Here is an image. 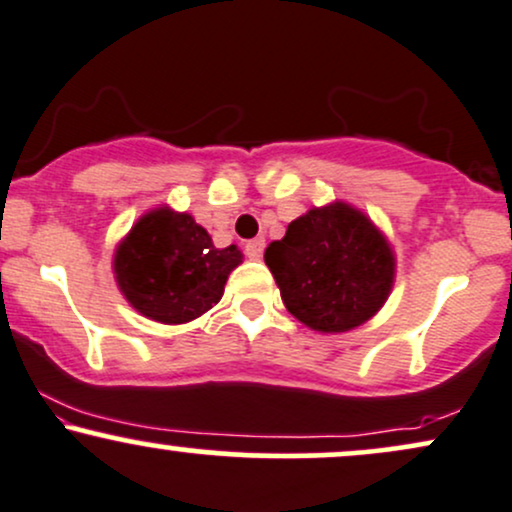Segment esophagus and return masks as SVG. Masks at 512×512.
Segmentation results:
<instances>
[{
	"mask_svg": "<svg viewBox=\"0 0 512 512\" xmlns=\"http://www.w3.org/2000/svg\"><path fill=\"white\" fill-rule=\"evenodd\" d=\"M264 252V238H252L245 243V255L250 257V260H260Z\"/></svg>",
	"mask_w": 512,
	"mask_h": 512,
	"instance_id": "esophagus-1",
	"label": "esophagus"
}]
</instances>
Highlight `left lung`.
<instances>
[{
	"instance_id": "obj_1",
	"label": "left lung",
	"mask_w": 512,
	"mask_h": 512,
	"mask_svg": "<svg viewBox=\"0 0 512 512\" xmlns=\"http://www.w3.org/2000/svg\"><path fill=\"white\" fill-rule=\"evenodd\" d=\"M264 262L286 310L319 334H343L369 322L396 279L389 238L343 200L291 221L286 236L264 250Z\"/></svg>"
}]
</instances>
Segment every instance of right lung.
<instances>
[{"mask_svg":"<svg viewBox=\"0 0 512 512\" xmlns=\"http://www.w3.org/2000/svg\"><path fill=\"white\" fill-rule=\"evenodd\" d=\"M240 262L238 245L217 248L193 214L162 205L119 240L112 267L135 312L159 324H186L219 303Z\"/></svg>","mask_w":512,"mask_h":512,"instance_id":"add662e5","label":"right lung"}]
</instances>
